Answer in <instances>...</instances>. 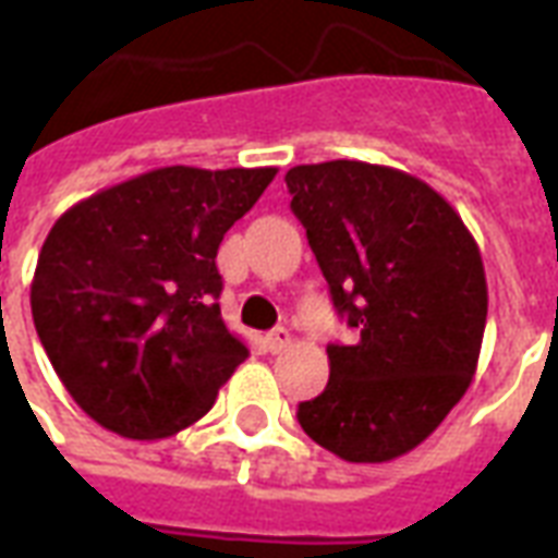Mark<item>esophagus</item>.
<instances>
[{
  "label": "esophagus",
  "mask_w": 558,
  "mask_h": 558,
  "mask_svg": "<svg viewBox=\"0 0 558 558\" xmlns=\"http://www.w3.org/2000/svg\"><path fill=\"white\" fill-rule=\"evenodd\" d=\"M263 342H266V348H269L271 354H280L283 348L292 345V333H289L287 327H275L271 333H266V339H263Z\"/></svg>",
  "instance_id": "1"
}]
</instances>
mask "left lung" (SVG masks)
Returning <instances> with one entry per match:
<instances>
[{
    "label": "left lung",
    "mask_w": 558,
    "mask_h": 558,
    "mask_svg": "<svg viewBox=\"0 0 558 558\" xmlns=\"http://www.w3.org/2000/svg\"><path fill=\"white\" fill-rule=\"evenodd\" d=\"M287 186L336 310L360 333L327 345L330 380L298 421L345 462L403 457L477 372L488 313L477 242L448 198L392 166H292Z\"/></svg>",
    "instance_id": "1"
}]
</instances>
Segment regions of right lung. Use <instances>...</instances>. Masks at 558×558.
<instances>
[{"label": "right lung", "mask_w": 558, "mask_h": 558, "mask_svg": "<svg viewBox=\"0 0 558 558\" xmlns=\"http://www.w3.org/2000/svg\"><path fill=\"white\" fill-rule=\"evenodd\" d=\"M275 175L163 166L52 225L32 278L34 327L72 401L105 430L175 436L248 356L216 304V251Z\"/></svg>", "instance_id": "1"}]
</instances>
